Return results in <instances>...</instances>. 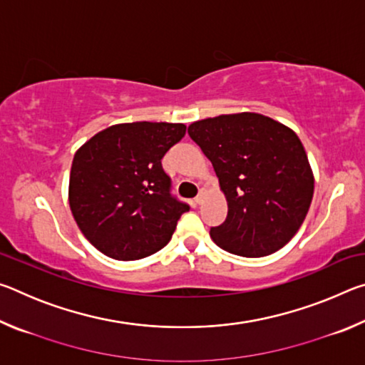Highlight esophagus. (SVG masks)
Returning <instances> with one entry per match:
<instances>
[{
  "instance_id": "obj_1",
  "label": "esophagus",
  "mask_w": 365,
  "mask_h": 365,
  "mask_svg": "<svg viewBox=\"0 0 365 365\" xmlns=\"http://www.w3.org/2000/svg\"><path fill=\"white\" fill-rule=\"evenodd\" d=\"M202 197H205V193H202V191H201V193L200 195H197L196 197H195V201H196V205H200V202L202 201Z\"/></svg>"
}]
</instances>
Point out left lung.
I'll return each instance as SVG.
<instances>
[{"label":"left lung","mask_w":365,"mask_h":365,"mask_svg":"<svg viewBox=\"0 0 365 365\" xmlns=\"http://www.w3.org/2000/svg\"><path fill=\"white\" fill-rule=\"evenodd\" d=\"M188 135L212 163L227 197L225 222L211 228L214 243L243 257L283 248L304 222L314 195L298 135L256 113L197 120Z\"/></svg>","instance_id":"obj_1"}]
</instances>
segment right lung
<instances>
[{
  "label": "right lung",
  "instance_id": "right-lung-1",
  "mask_svg": "<svg viewBox=\"0 0 365 365\" xmlns=\"http://www.w3.org/2000/svg\"><path fill=\"white\" fill-rule=\"evenodd\" d=\"M185 132L183 123H117L78 148L69 206L85 238L103 255L137 261L170 242L190 206L172 196L160 159Z\"/></svg>",
  "mask_w": 365,
  "mask_h": 365
}]
</instances>
